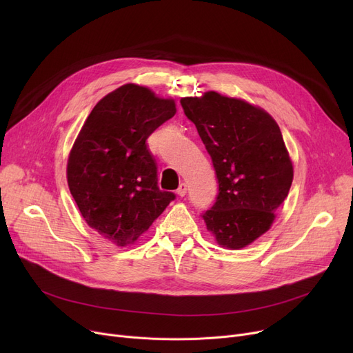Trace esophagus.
<instances>
[{
  "instance_id": "1",
  "label": "esophagus",
  "mask_w": 353,
  "mask_h": 353,
  "mask_svg": "<svg viewBox=\"0 0 353 353\" xmlns=\"http://www.w3.org/2000/svg\"><path fill=\"white\" fill-rule=\"evenodd\" d=\"M186 193H188V184L186 183H180V186H179V189H177V194L179 196H186Z\"/></svg>"
}]
</instances>
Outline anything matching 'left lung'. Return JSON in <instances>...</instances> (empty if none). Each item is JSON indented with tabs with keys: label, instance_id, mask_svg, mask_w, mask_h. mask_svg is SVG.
<instances>
[{
	"label": "left lung",
	"instance_id": "left-lung-1",
	"mask_svg": "<svg viewBox=\"0 0 353 353\" xmlns=\"http://www.w3.org/2000/svg\"><path fill=\"white\" fill-rule=\"evenodd\" d=\"M194 123L219 183L208 230L221 248L242 249L266 233L292 186L293 165L281 128L265 110L208 91L180 100Z\"/></svg>",
	"mask_w": 353,
	"mask_h": 353
}]
</instances>
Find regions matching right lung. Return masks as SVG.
<instances>
[{
  "mask_svg": "<svg viewBox=\"0 0 353 353\" xmlns=\"http://www.w3.org/2000/svg\"><path fill=\"white\" fill-rule=\"evenodd\" d=\"M174 114V100L124 84L91 110L71 148L70 192L87 225L117 246L134 243L176 199L159 189L147 147L148 136Z\"/></svg>",
  "mask_w": 353,
  "mask_h": 353,
  "instance_id": "obj_1",
  "label": "right lung"
}]
</instances>
